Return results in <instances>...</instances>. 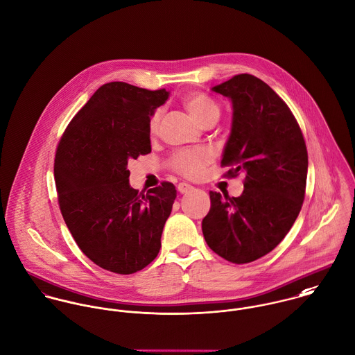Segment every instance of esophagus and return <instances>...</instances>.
Returning a JSON list of instances; mask_svg holds the SVG:
<instances>
[{"instance_id": "1", "label": "esophagus", "mask_w": 355, "mask_h": 355, "mask_svg": "<svg viewBox=\"0 0 355 355\" xmlns=\"http://www.w3.org/2000/svg\"><path fill=\"white\" fill-rule=\"evenodd\" d=\"M177 189H178L180 193H188L189 191L193 189V187H192L191 184H187V182H180L178 187H177Z\"/></svg>"}]
</instances>
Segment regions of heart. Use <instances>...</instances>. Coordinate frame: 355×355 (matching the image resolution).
Returning <instances> with one entry per match:
<instances>
[{
	"instance_id": "1",
	"label": "heart",
	"mask_w": 355,
	"mask_h": 355,
	"mask_svg": "<svg viewBox=\"0 0 355 355\" xmlns=\"http://www.w3.org/2000/svg\"><path fill=\"white\" fill-rule=\"evenodd\" d=\"M184 104L189 114L202 125H206L211 121H218L219 118L218 104L203 93H192L187 96ZM160 118V110H156L149 118L148 128L150 133H155L157 130ZM211 159L213 153L206 148H184L173 153L170 164L175 171L187 177H198L203 171L205 166L211 162Z\"/></svg>"
}]
</instances>
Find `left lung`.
<instances>
[{"label":"left lung","mask_w":355,"mask_h":355,"mask_svg":"<svg viewBox=\"0 0 355 355\" xmlns=\"http://www.w3.org/2000/svg\"><path fill=\"white\" fill-rule=\"evenodd\" d=\"M232 101V130L222 166L244 173L239 198L210 192L202 222L206 243L232 263H250L275 250L303 205L307 149L302 130L283 98L262 79L234 75L213 87Z\"/></svg>","instance_id":"8db88e82"}]
</instances>
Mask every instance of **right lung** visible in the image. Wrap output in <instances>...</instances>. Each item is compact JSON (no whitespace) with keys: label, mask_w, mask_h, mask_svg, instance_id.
<instances>
[{"label":"right lung","mask_w":355,"mask_h":355,"mask_svg":"<svg viewBox=\"0 0 355 355\" xmlns=\"http://www.w3.org/2000/svg\"><path fill=\"white\" fill-rule=\"evenodd\" d=\"M110 82L72 118L55 156V181L64 222L80 251L97 266L132 275L159 254L164 223L177 198L171 182L139 193L128 163L150 152L149 118L168 98Z\"/></svg>","instance_id":"1"}]
</instances>
